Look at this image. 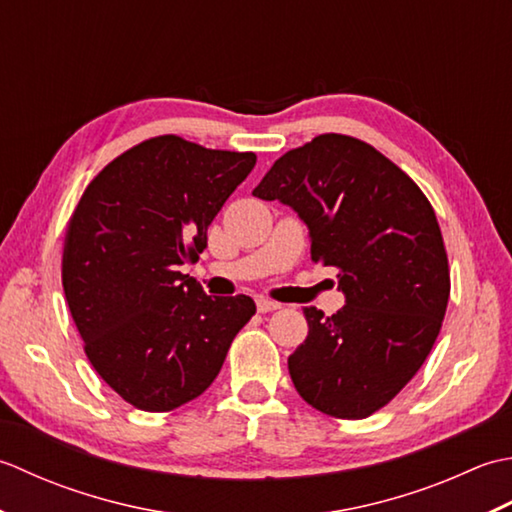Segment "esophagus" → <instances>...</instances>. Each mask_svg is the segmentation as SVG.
Listing matches in <instances>:
<instances>
[{
    "label": "esophagus",
    "mask_w": 512,
    "mask_h": 512,
    "mask_svg": "<svg viewBox=\"0 0 512 512\" xmlns=\"http://www.w3.org/2000/svg\"><path fill=\"white\" fill-rule=\"evenodd\" d=\"M256 307H258L260 314H267V311L280 309V302L269 300V298H265V296H260V298H256Z\"/></svg>",
    "instance_id": "esophagus-1"
}]
</instances>
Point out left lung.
<instances>
[{"label":"left lung","instance_id":"1","mask_svg":"<svg viewBox=\"0 0 512 512\" xmlns=\"http://www.w3.org/2000/svg\"><path fill=\"white\" fill-rule=\"evenodd\" d=\"M254 196L294 207L311 260L338 271L344 307H305L309 333L291 353L300 398L362 420L398 395L442 329L451 271L429 198L373 145L320 134L271 165Z\"/></svg>","mask_w":512,"mask_h":512}]
</instances>
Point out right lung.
<instances>
[{"mask_svg": "<svg viewBox=\"0 0 512 512\" xmlns=\"http://www.w3.org/2000/svg\"><path fill=\"white\" fill-rule=\"evenodd\" d=\"M254 165V152L163 134L110 161L70 216L61 260L70 314L92 367L134 409L198 398L256 314L249 296L212 298L179 271L196 263Z\"/></svg>", "mask_w": 512, "mask_h": 512, "instance_id": "1", "label": "right lung"}]
</instances>
